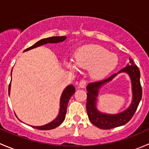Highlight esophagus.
<instances>
[{
    "mask_svg": "<svg viewBox=\"0 0 149 149\" xmlns=\"http://www.w3.org/2000/svg\"><path fill=\"white\" fill-rule=\"evenodd\" d=\"M86 80H81L80 82H79V87H81V88H85L86 86Z\"/></svg>",
    "mask_w": 149,
    "mask_h": 149,
    "instance_id": "obj_1",
    "label": "esophagus"
}]
</instances>
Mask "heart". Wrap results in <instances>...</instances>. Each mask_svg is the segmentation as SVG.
<instances>
[{"mask_svg":"<svg viewBox=\"0 0 149 149\" xmlns=\"http://www.w3.org/2000/svg\"><path fill=\"white\" fill-rule=\"evenodd\" d=\"M116 55L98 45H89L78 49L74 55V64L79 69H90V76L94 79H100L109 74L118 65ZM67 66L72 70L76 67L71 63Z\"/></svg>","mask_w":149,"mask_h":149,"instance_id":"1","label":"heart"}]
</instances>
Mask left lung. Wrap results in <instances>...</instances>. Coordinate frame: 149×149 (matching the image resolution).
Returning a JSON list of instances; mask_svg holds the SVG:
<instances>
[{"mask_svg": "<svg viewBox=\"0 0 149 149\" xmlns=\"http://www.w3.org/2000/svg\"><path fill=\"white\" fill-rule=\"evenodd\" d=\"M125 72L128 73L132 79V90H133V101L131 106L124 112L116 115H107L100 113L95 108V102L98 88L107 82L112 80L117 74L114 73L106 79L100 81L90 83L87 86V101L86 111L88 119L92 124L101 129H112L119 127L128 123L134 115L136 109L142 97V87L140 82V70L139 67L133 63L132 59H130V63L126 67L121 69L118 73Z\"/></svg>", "mask_w": 149, "mask_h": 149, "instance_id": "left-lung-1", "label": "left lung"}]
</instances>
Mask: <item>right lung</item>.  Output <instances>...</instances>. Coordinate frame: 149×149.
<instances>
[{
  "label": "right lung",
  "instance_id": "obj_1",
  "mask_svg": "<svg viewBox=\"0 0 149 149\" xmlns=\"http://www.w3.org/2000/svg\"><path fill=\"white\" fill-rule=\"evenodd\" d=\"M66 39V37H48V38L42 39V40H40L37 42H36L35 44L33 45L32 46L26 48L25 51L29 50V49H33L34 47H37L41 46L42 45L47 44V43H58L64 41ZM12 72V70H11ZM10 83L8 86V94L10 93ZM75 87L73 86V85H69L67 87L65 88V90L63 92L62 96H61V108H60V112L59 114H58V117L54 120L53 121H52L51 123H48V124L42 126H31L34 128L38 129V130H51V129H54L55 127H57L58 126H59L61 123L63 122L64 120H65V115H66V111H67V105L68 103L69 100L71 97V96L73 95L75 93Z\"/></svg>",
  "mask_w": 149,
  "mask_h": 149
}]
</instances>
